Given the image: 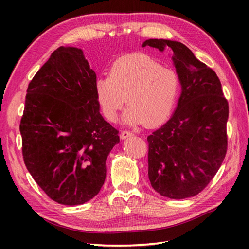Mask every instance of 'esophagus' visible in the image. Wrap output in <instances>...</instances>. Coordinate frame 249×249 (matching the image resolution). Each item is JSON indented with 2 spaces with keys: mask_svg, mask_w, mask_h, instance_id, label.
<instances>
[{
  "mask_svg": "<svg viewBox=\"0 0 249 249\" xmlns=\"http://www.w3.org/2000/svg\"><path fill=\"white\" fill-rule=\"evenodd\" d=\"M130 136H133V133H130L129 130H122L121 131V138L123 140L127 139L128 137H130Z\"/></svg>",
  "mask_w": 249,
  "mask_h": 249,
  "instance_id": "34e87169",
  "label": "esophagus"
}]
</instances>
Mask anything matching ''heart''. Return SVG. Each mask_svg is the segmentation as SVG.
<instances>
[{
	"mask_svg": "<svg viewBox=\"0 0 249 249\" xmlns=\"http://www.w3.org/2000/svg\"><path fill=\"white\" fill-rule=\"evenodd\" d=\"M95 98L104 116L115 121L127 103L128 124L156 126L171 115L181 89L179 77L153 57L135 53L116 60L109 76L95 81Z\"/></svg>",
	"mask_w": 249,
	"mask_h": 249,
	"instance_id": "obj_1",
	"label": "heart"
}]
</instances>
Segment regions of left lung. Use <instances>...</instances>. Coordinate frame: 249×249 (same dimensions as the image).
Segmentation results:
<instances>
[{
	"label": "left lung",
	"mask_w": 249,
	"mask_h": 249,
	"mask_svg": "<svg viewBox=\"0 0 249 249\" xmlns=\"http://www.w3.org/2000/svg\"><path fill=\"white\" fill-rule=\"evenodd\" d=\"M142 46L171 50L182 86L171 118L147 137L151 185L170 199L194 197L208 186L225 160L228 100L215 71L182 43L147 39Z\"/></svg>",
	"instance_id": "left-lung-1"
}]
</instances>
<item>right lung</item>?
<instances>
[{
  "mask_svg": "<svg viewBox=\"0 0 249 249\" xmlns=\"http://www.w3.org/2000/svg\"><path fill=\"white\" fill-rule=\"evenodd\" d=\"M96 73L81 49L60 47L26 89L20 121L25 167L55 202H88L103 187L119 130L99 113Z\"/></svg>",
  "mask_w": 249,
  "mask_h": 249,
  "instance_id": "add662e5",
  "label": "right lung"
}]
</instances>
